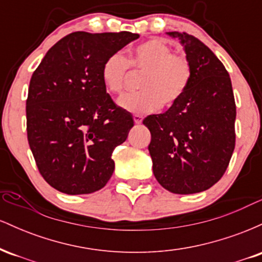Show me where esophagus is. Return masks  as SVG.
Segmentation results:
<instances>
[{
  "instance_id": "34e87169",
  "label": "esophagus",
  "mask_w": 262,
  "mask_h": 262,
  "mask_svg": "<svg viewBox=\"0 0 262 262\" xmlns=\"http://www.w3.org/2000/svg\"><path fill=\"white\" fill-rule=\"evenodd\" d=\"M133 119H134L135 124H141V122H143V117L139 116V114H134Z\"/></svg>"
}]
</instances>
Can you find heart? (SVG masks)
Here are the masks:
<instances>
[{
    "mask_svg": "<svg viewBox=\"0 0 262 262\" xmlns=\"http://www.w3.org/2000/svg\"><path fill=\"white\" fill-rule=\"evenodd\" d=\"M129 66L141 76L140 92L129 93L118 101L119 107L134 114H146L162 106L170 107L182 98L191 82L192 68L182 54L161 38H151L138 44L128 58L114 53L104 60L101 79L108 92L121 95L130 77Z\"/></svg>",
    "mask_w": 262,
    "mask_h": 262,
    "instance_id": "heart-1",
    "label": "heart"
}]
</instances>
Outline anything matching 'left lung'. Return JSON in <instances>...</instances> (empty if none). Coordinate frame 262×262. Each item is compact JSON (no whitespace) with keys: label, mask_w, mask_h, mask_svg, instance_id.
<instances>
[{"label":"left lung","mask_w":262,"mask_h":262,"mask_svg":"<svg viewBox=\"0 0 262 262\" xmlns=\"http://www.w3.org/2000/svg\"><path fill=\"white\" fill-rule=\"evenodd\" d=\"M183 47L192 68L185 95L143 124L151 133L152 172L167 191H206L224 175L235 148L236 107L229 74L215 54L187 33L167 32Z\"/></svg>","instance_id":"obj_1"}]
</instances>
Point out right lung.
<instances>
[{"label":"right lung","mask_w":262,"mask_h":262,"mask_svg":"<svg viewBox=\"0 0 262 262\" xmlns=\"http://www.w3.org/2000/svg\"><path fill=\"white\" fill-rule=\"evenodd\" d=\"M138 38L130 32H74L48 50L32 75L28 143L40 175L62 193H92L112 176V152L134 121L107 93L101 69Z\"/></svg>","instance_id":"obj_1"}]
</instances>
